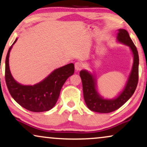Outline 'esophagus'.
<instances>
[{
  "instance_id": "34e87169",
  "label": "esophagus",
  "mask_w": 147,
  "mask_h": 147,
  "mask_svg": "<svg viewBox=\"0 0 147 147\" xmlns=\"http://www.w3.org/2000/svg\"><path fill=\"white\" fill-rule=\"evenodd\" d=\"M83 67L84 65L81 61H78L75 63V68L76 70H80Z\"/></svg>"
}]
</instances>
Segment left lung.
Returning a JSON list of instances; mask_svg holds the SVG:
<instances>
[{
  "label": "left lung",
  "instance_id": "1",
  "mask_svg": "<svg viewBox=\"0 0 147 147\" xmlns=\"http://www.w3.org/2000/svg\"><path fill=\"white\" fill-rule=\"evenodd\" d=\"M118 40L129 46L134 55V63L132 71L123 92L114 100H104L96 92V80L93 76L85 70L80 72L83 87L84 98L88 108L90 110L99 113H110L121 107L129 100L135 91L138 81V63L139 58L136 46L129 34L125 29H119Z\"/></svg>",
  "mask_w": 147,
  "mask_h": 147
}]
</instances>
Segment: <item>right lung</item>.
<instances>
[{"label": "right lung", "mask_w": 147, "mask_h": 147, "mask_svg": "<svg viewBox=\"0 0 147 147\" xmlns=\"http://www.w3.org/2000/svg\"><path fill=\"white\" fill-rule=\"evenodd\" d=\"M11 48L12 45L8 51L5 61V81L10 94L19 105L31 112H40L51 110L57 102L66 80L74 73V63L55 69L39 84L23 86L17 83L10 72L9 57Z\"/></svg>", "instance_id": "add662e5"}]
</instances>
